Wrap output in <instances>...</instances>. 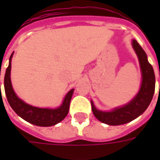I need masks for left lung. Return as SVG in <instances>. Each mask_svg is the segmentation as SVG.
Listing matches in <instances>:
<instances>
[{
    "instance_id": "obj_1",
    "label": "left lung",
    "mask_w": 160,
    "mask_h": 160,
    "mask_svg": "<svg viewBox=\"0 0 160 160\" xmlns=\"http://www.w3.org/2000/svg\"><path fill=\"white\" fill-rule=\"evenodd\" d=\"M132 46L137 55L141 71V84L140 90L128 104L115 108L111 111H103L95 107L91 101L92 111L98 120L108 125H122L129 122L140 117L151 103L155 91V74L153 68L148 62V56L136 40H132Z\"/></svg>"
}]
</instances>
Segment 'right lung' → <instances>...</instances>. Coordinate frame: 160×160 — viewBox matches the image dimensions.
Here are the masks:
<instances>
[{
    "label": "right lung",
    "instance_id": "right-lung-1",
    "mask_svg": "<svg viewBox=\"0 0 160 160\" xmlns=\"http://www.w3.org/2000/svg\"><path fill=\"white\" fill-rule=\"evenodd\" d=\"M13 52L9 58V64L6 70L4 77V88L8 101L10 106L19 117L30 123L40 127H49L59 123L66 118L69 111V104L74 89L71 90L66 94L63 98L62 104L56 109L49 108L35 107L26 104L20 99L13 91L11 82V62ZM1 87V86H0Z\"/></svg>",
    "mask_w": 160,
    "mask_h": 160
}]
</instances>
